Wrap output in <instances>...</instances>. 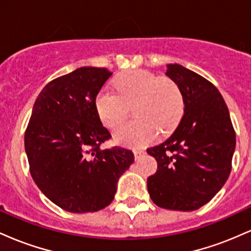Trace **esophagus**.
<instances>
[{
  "instance_id": "esophagus-1",
  "label": "esophagus",
  "mask_w": 251,
  "mask_h": 251,
  "mask_svg": "<svg viewBox=\"0 0 251 251\" xmlns=\"http://www.w3.org/2000/svg\"><path fill=\"white\" fill-rule=\"evenodd\" d=\"M133 153H134L135 159H140V158L145 154V151H143V150H134Z\"/></svg>"
}]
</instances>
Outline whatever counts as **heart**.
<instances>
[{
    "label": "heart",
    "instance_id": "heart-1",
    "mask_svg": "<svg viewBox=\"0 0 251 251\" xmlns=\"http://www.w3.org/2000/svg\"><path fill=\"white\" fill-rule=\"evenodd\" d=\"M117 92L102 88L96 98L98 116L107 128H116L133 106L134 122L120 126L114 133L123 145H148L155 131L169 133L179 123L184 112V94L170 77L135 70L124 73L114 81Z\"/></svg>",
    "mask_w": 251,
    "mask_h": 251
}]
</instances>
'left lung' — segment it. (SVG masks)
<instances>
[{
	"mask_svg": "<svg viewBox=\"0 0 251 251\" xmlns=\"http://www.w3.org/2000/svg\"><path fill=\"white\" fill-rule=\"evenodd\" d=\"M166 75L180 87L185 108L170 138L148 149L158 164L148 178V190L159 208L194 211L226 184L235 129L223 97L209 80L177 63L168 65Z\"/></svg>",
	"mask_w": 251,
	"mask_h": 251,
	"instance_id": "obj_1",
	"label": "left lung"
}]
</instances>
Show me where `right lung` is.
I'll use <instances>...</instances> for the list:
<instances>
[{
	"label": "right lung",
	"mask_w": 251,
	"mask_h": 251,
	"mask_svg": "<svg viewBox=\"0 0 251 251\" xmlns=\"http://www.w3.org/2000/svg\"><path fill=\"white\" fill-rule=\"evenodd\" d=\"M111 75L107 68L81 67L51 80L25 128L31 178L66 211L85 214L109 205L118 179L134 162L131 150L100 148L111 133L100 122L96 98Z\"/></svg>",
	"instance_id": "right-lung-1"
}]
</instances>
